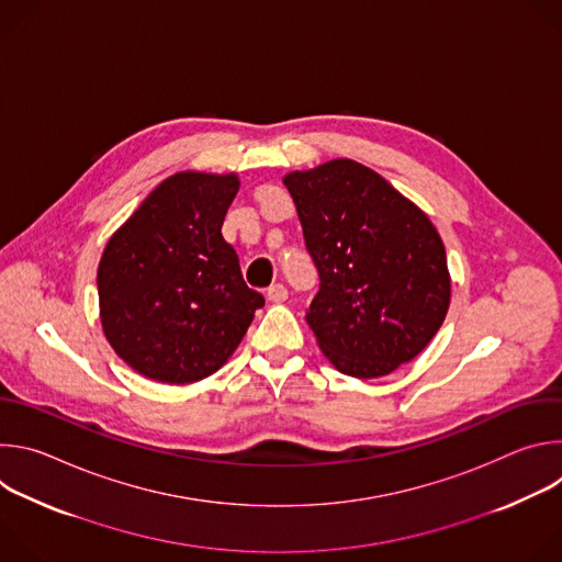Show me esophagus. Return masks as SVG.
Wrapping results in <instances>:
<instances>
[{
  "label": "esophagus",
  "mask_w": 562,
  "mask_h": 562,
  "mask_svg": "<svg viewBox=\"0 0 562 562\" xmlns=\"http://www.w3.org/2000/svg\"><path fill=\"white\" fill-rule=\"evenodd\" d=\"M267 297H269L271 302H284V300L289 297V289H286L284 284L276 282V284H271V286L267 289Z\"/></svg>",
  "instance_id": "34e87169"
}]
</instances>
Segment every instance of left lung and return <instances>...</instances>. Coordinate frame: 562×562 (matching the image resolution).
<instances>
[{
	"label": "left lung",
	"instance_id": "1",
	"mask_svg": "<svg viewBox=\"0 0 562 562\" xmlns=\"http://www.w3.org/2000/svg\"><path fill=\"white\" fill-rule=\"evenodd\" d=\"M284 184L319 276L306 308L319 349L362 380L412 362L438 334L451 297L431 220L353 159L293 171Z\"/></svg>",
	"mask_w": 562,
	"mask_h": 562
}]
</instances>
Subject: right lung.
Segmentation results:
<instances>
[{
    "label": "right lung",
    "instance_id": "right-lung-1",
    "mask_svg": "<svg viewBox=\"0 0 562 562\" xmlns=\"http://www.w3.org/2000/svg\"><path fill=\"white\" fill-rule=\"evenodd\" d=\"M235 173L167 178L113 233L98 269L104 336L144 378L189 384L243 342L265 297L222 237Z\"/></svg>",
    "mask_w": 562,
    "mask_h": 562
}]
</instances>
